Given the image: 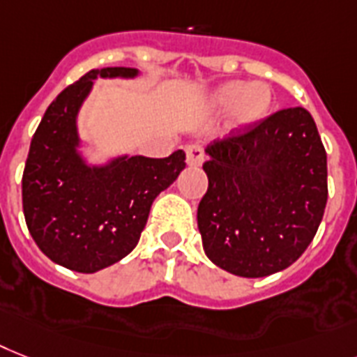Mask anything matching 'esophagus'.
Here are the masks:
<instances>
[{
	"instance_id": "esophagus-1",
	"label": "esophagus",
	"mask_w": 357,
	"mask_h": 357,
	"mask_svg": "<svg viewBox=\"0 0 357 357\" xmlns=\"http://www.w3.org/2000/svg\"><path fill=\"white\" fill-rule=\"evenodd\" d=\"M205 153L199 146H187V165L188 167H199L204 163Z\"/></svg>"
}]
</instances>
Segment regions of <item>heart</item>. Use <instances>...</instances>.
Segmentation results:
<instances>
[{"label": "heart", "mask_w": 357, "mask_h": 357, "mask_svg": "<svg viewBox=\"0 0 357 357\" xmlns=\"http://www.w3.org/2000/svg\"><path fill=\"white\" fill-rule=\"evenodd\" d=\"M273 95L268 84L264 82H225L213 89L205 98V109L208 113L231 112L233 126L249 128L266 117L271 106Z\"/></svg>", "instance_id": "heart-1"}]
</instances>
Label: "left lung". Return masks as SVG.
Wrapping results in <instances>:
<instances>
[{
  "instance_id": "obj_1",
  "label": "left lung",
  "mask_w": 357,
  "mask_h": 357,
  "mask_svg": "<svg viewBox=\"0 0 357 357\" xmlns=\"http://www.w3.org/2000/svg\"><path fill=\"white\" fill-rule=\"evenodd\" d=\"M205 153L198 229L208 260L245 279L291 266L314 240L328 199L326 152L312 115L280 109Z\"/></svg>"
}]
</instances>
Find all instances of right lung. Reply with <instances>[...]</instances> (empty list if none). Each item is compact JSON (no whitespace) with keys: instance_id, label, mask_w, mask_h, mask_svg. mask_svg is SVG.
I'll use <instances>...</instances> for the list:
<instances>
[{"instance_id":"1","label":"right lung","mask_w":357,"mask_h":357,"mask_svg":"<svg viewBox=\"0 0 357 357\" xmlns=\"http://www.w3.org/2000/svg\"><path fill=\"white\" fill-rule=\"evenodd\" d=\"M139 69L102 68L84 75L49 104L34 132L22 179L29 233L58 266L95 273L137 245L150 207L185 169V152L169 158L112 155L91 163L78 133V112L97 78H135Z\"/></svg>"}]
</instances>
